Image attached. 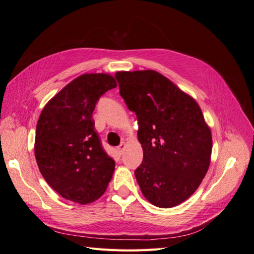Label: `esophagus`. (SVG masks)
Returning <instances> with one entry per match:
<instances>
[{
    "label": "esophagus",
    "instance_id": "obj_1",
    "mask_svg": "<svg viewBox=\"0 0 254 254\" xmlns=\"http://www.w3.org/2000/svg\"><path fill=\"white\" fill-rule=\"evenodd\" d=\"M125 147H126V143L125 142H122L119 146H118V151H119V153H123V151H124V149H125Z\"/></svg>",
    "mask_w": 254,
    "mask_h": 254
}]
</instances>
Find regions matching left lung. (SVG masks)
<instances>
[{
	"label": "left lung",
	"mask_w": 254,
	"mask_h": 254,
	"mask_svg": "<svg viewBox=\"0 0 254 254\" xmlns=\"http://www.w3.org/2000/svg\"><path fill=\"white\" fill-rule=\"evenodd\" d=\"M115 78L139 122L143 161L134 175L144 197L159 207L180 204L210 166L212 134L200 107L156 71H122Z\"/></svg>",
	"instance_id": "obj_1"
}]
</instances>
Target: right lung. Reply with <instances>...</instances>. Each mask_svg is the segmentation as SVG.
<instances>
[{
    "label": "right lung",
    "instance_id": "1",
    "mask_svg": "<svg viewBox=\"0 0 254 254\" xmlns=\"http://www.w3.org/2000/svg\"><path fill=\"white\" fill-rule=\"evenodd\" d=\"M109 74H82L44 106L37 123L35 157L43 178L64 198L87 204L101 197L115 163L103 149L92 113L117 87Z\"/></svg>",
    "mask_w": 254,
    "mask_h": 254
}]
</instances>
